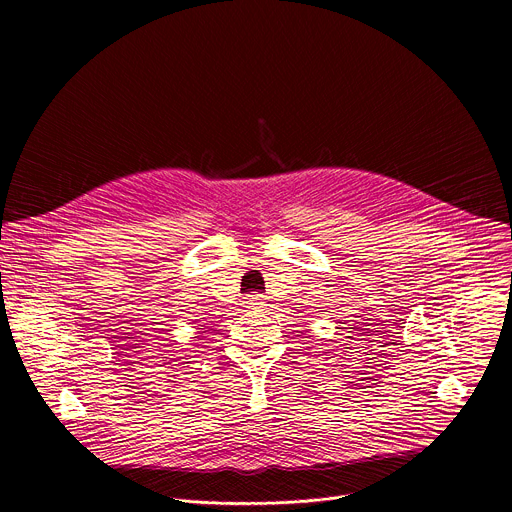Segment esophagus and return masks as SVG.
Returning a JSON list of instances; mask_svg holds the SVG:
<instances>
[{"mask_svg":"<svg viewBox=\"0 0 512 512\" xmlns=\"http://www.w3.org/2000/svg\"><path fill=\"white\" fill-rule=\"evenodd\" d=\"M247 304H249V308H257L263 304V298L259 294H251V296H247Z\"/></svg>","mask_w":512,"mask_h":512,"instance_id":"esophagus-1","label":"esophagus"}]
</instances>
